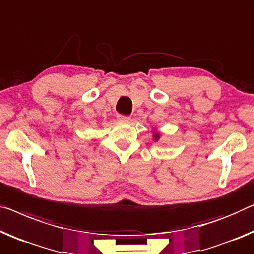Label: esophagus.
Instances as JSON below:
<instances>
[{
	"label": "esophagus",
	"instance_id": "34e87169",
	"mask_svg": "<svg viewBox=\"0 0 254 254\" xmlns=\"http://www.w3.org/2000/svg\"><path fill=\"white\" fill-rule=\"evenodd\" d=\"M117 120L120 121V122H130V117L128 116H124V115H119L117 116Z\"/></svg>",
	"mask_w": 254,
	"mask_h": 254
}]
</instances>
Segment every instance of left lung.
Segmentation results:
<instances>
[{"label":"left lung","instance_id":"left-lung-1","mask_svg":"<svg viewBox=\"0 0 254 254\" xmlns=\"http://www.w3.org/2000/svg\"><path fill=\"white\" fill-rule=\"evenodd\" d=\"M151 133H153V140L155 142H157V141H160V139H161V135H162V133L161 132H158L157 130H154L151 131Z\"/></svg>","mask_w":254,"mask_h":254}]
</instances>
